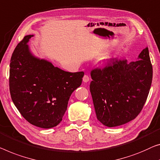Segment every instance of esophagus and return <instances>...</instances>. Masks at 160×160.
I'll list each match as a JSON object with an SVG mask.
<instances>
[{
	"label": "esophagus",
	"mask_w": 160,
	"mask_h": 160,
	"mask_svg": "<svg viewBox=\"0 0 160 160\" xmlns=\"http://www.w3.org/2000/svg\"><path fill=\"white\" fill-rule=\"evenodd\" d=\"M82 80H83V82H88V81L90 80V78H89V76L87 75H85L84 76H83Z\"/></svg>",
	"instance_id": "obj_1"
}]
</instances>
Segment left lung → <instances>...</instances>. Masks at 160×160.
<instances>
[{
  "label": "left lung",
  "mask_w": 160,
  "mask_h": 160,
  "mask_svg": "<svg viewBox=\"0 0 160 160\" xmlns=\"http://www.w3.org/2000/svg\"><path fill=\"white\" fill-rule=\"evenodd\" d=\"M103 68L90 72V85L98 120L114 127L132 121L142 110L152 81V65L148 47L138 60L113 58Z\"/></svg>",
  "instance_id": "obj_1"
}]
</instances>
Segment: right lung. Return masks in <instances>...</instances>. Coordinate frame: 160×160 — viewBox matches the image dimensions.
Masks as SVG:
<instances>
[{
    "label": "right lung",
    "instance_id": "obj_1",
    "mask_svg": "<svg viewBox=\"0 0 160 160\" xmlns=\"http://www.w3.org/2000/svg\"><path fill=\"white\" fill-rule=\"evenodd\" d=\"M26 36L12 54L9 71L11 99L31 124L43 128L58 125L74 90L80 86L83 72H69L31 53Z\"/></svg>",
    "mask_w": 160,
    "mask_h": 160
}]
</instances>
